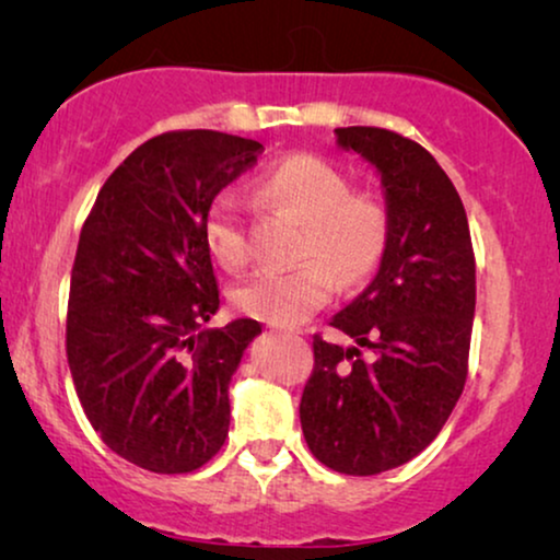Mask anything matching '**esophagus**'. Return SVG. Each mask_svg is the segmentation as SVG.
Returning <instances> with one entry per match:
<instances>
[{
    "instance_id": "34e87169",
    "label": "esophagus",
    "mask_w": 560,
    "mask_h": 560,
    "mask_svg": "<svg viewBox=\"0 0 560 560\" xmlns=\"http://www.w3.org/2000/svg\"><path fill=\"white\" fill-rule=\"evenodd\" d=\"M285 334H301V331H285Z\"/></svg>"
}]
</instances>
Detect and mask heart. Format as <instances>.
<instances>
[{"mask_svg":"<svg viewBox=\"0 0 560 560\" xmlns=\"http://www.w3.org/2000/svg\"><path fill=\"white\" fill-rule=\"evenodd\" d=\"M265 209L303 224L298 259L285 272H259L234 290L244 316L275 326H295L334 298L336 282L357 285L370 278L387 249L389 219L374 196L351 194L349 180L316 155H290L267 167L255 183ZM206 247L224 270H240L249 247L232 194L213 198L203 221ZM340 278L336 279L335 275Z\"/></svg>","mask_w":560,"mask_h":560,"instance_id":"obj_1","label":"heart"}]
</instances>
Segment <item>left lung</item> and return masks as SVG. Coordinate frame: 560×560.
<instances>
[{"instance_id": "1", "label": "left lung", "mask_w": 560, "mask_h": 560, "mask_svg": "<svg viewBox=\"0 0 560 560\" xmlns=\"http://www.w3.org/2000/svg\"><path fill=\"white\" fill-rule=\"evenodd\" d=\"M334 135L380 175L389 236L370 285L331 318L354 343L313 336L301 425L320 464L370 477L416 458L462 397L477 267L464 203L431 152L377 127Z\"/></svg>"}]
</instances>
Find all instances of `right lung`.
<instances>
[{
  "mask_svg": "<svg viewBox=\"0 0 560 560\" xmlns=\"http://www.w3.org/2000/svg\"><path fill=\"white\" fill-rule=\"evenodd\" d=\"M262 144L188 129L140 144L98 190L81 229L66 351L89 423L114 454L186 474L224 446L229 385L262 326L219 311L203 221Z\"/></svg>",
  "mask_w": 560,
  "mask_h": 560,
  "instance_id": "obj_1",
  "label": "right lung"
}]
</instances>
